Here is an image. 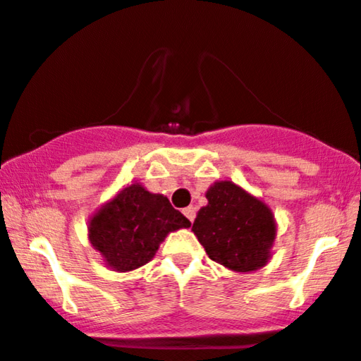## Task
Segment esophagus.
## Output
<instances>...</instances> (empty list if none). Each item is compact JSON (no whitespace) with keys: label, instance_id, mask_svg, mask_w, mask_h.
I'll return each mask as SVG.
<instances>
[{"label":"esophagus","instance_id":"esophagus-1","mask_svg":"<svg viewBox=\"0 0 361 361\" xmlns=\"http://www.w3.org/2000/svg\"><path fill=\"white\" fill-rule=\"evenodd\" d=\"M183 215L190 220V222H193L195 215H197V210H195L193 207H188V208H185V210H183Z\"/></svg>","mask_w":361,"mask_h":361}]
</instances>
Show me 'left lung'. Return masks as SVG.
<instances>
[{
  "mask_svg": "<svg viewBox=\"0 0 361 361\" xmlns=\"http://www.w3.org/2000/svg\"><path fill=\"white\" fill-rule=\"evenodd\" d=\"M198 210L192 232L207 255L233 272H252L272 257L277 224L262 200L232 181H215Z\"/></svg>",
  "mask_w": 361,
  "mask_h": 361,
  "instance_id": "8db88e82",
  "label": "left lung"
}]
</instances>
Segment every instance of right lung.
Returning <instances> with one entry per match:
<instances>
[{"instance_id":"1","label":"right lung","mask_w":361,"mask_h":361,"mask_svg":"<svg viewBox=\"0 0 361 361\" xmlns=\"http://www.w3.org/2000/svg\"><path fill=\"white\" fill-rule=\"evenodd\" d=\"M190 225L164 195L133 183L90 215L87 230L104 264L112 271L129 272L149 262L168 233Z\"/></svg>"}]
</instances>
